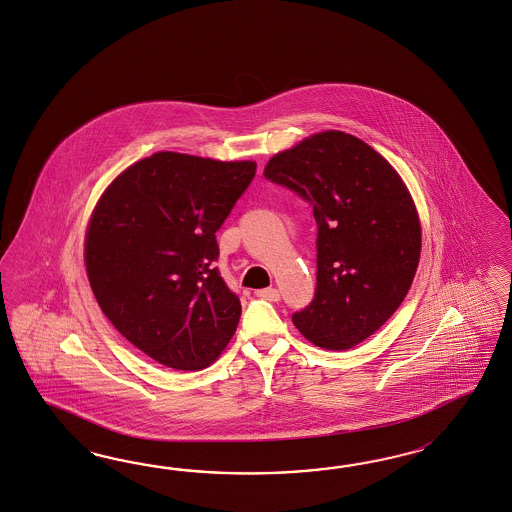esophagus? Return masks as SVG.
Here are the masks:
<instances>
[{
  "instance_id": "esophagus-1",
  "label": "esophagus",
  "mask_w": 512,
  "mask_h": 512,
  "mask_svg": "<svg viewBox=\"0 0 512 512\" xmlns=\"http://www.w3.org/2000/svg\"><path fill=\"white\" fill-rule=\"evenodd\" d=\"M256 297H262V299H267V301H273V303H275V301H278L280 295H278L275 288H265V290H258Z\"/></svg>"
}]
</instances>
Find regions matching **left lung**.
Wrapping results in <instances>:
<instances>
[{"label":"left lung","instance_id":"obj_1","mask_svg":"<svg viewBox=\"0 0 512 512\" xmlns=\"http://www.w3.org/2000/svg\"><path fill=\"white\" fill-rule=\"evenodd\" d=\"M263 176L312 204L318 222L314 301L293 325L314 346L346 351L402 305L421 258V220L406 183L374 147L316 132L273 155Z\"/></svg>","mask_w":512,"mask_h":512}]
</instances>
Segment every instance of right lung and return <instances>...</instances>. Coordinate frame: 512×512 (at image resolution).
Wrapping results in <instances>:
<instances>
[{
    "label": "right lung",
    "instance_id": "add662e5",
    "mask_svg": "<svg viewBox=\"0 0 512 512\" xmlns=\"http://www.w3.org/2000/svg\"><path fill=\"white\" fill-rule=\"evenodd\" d=\"M254 174V161L159 151L125 168L93 207L89 286L117 331L157 363L202 370L232 340L241 303L211 262Z\"/></svg>",
    "mask_w": 512,
    "mask_h": 512
}]
</instances>
